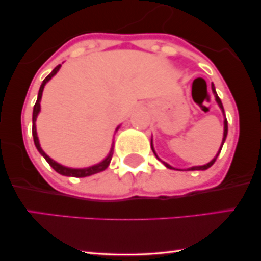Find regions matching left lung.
I'll list each match as a JSON object with an SVG mask.
<instances>
[{
	"label": "left lung",
	"instance_id": "left-lung-1",
	"mask_svg": "<svg viewBox=\"0 0 261 261\" xmlns=\"http://www.w3.org/2000/svg\"><path fill=\"white\" fill-rule=\"evenodd\" d=\"M211 88H212V92H214V94H215V98H216V101H217V103H218V106H220L221 109H222V113L224 114V109H223V106H222V101H221L220 98H218V95H217V93H216V89H215V86H214V83H212ZM227 133H228V124H227V119H224V131H223V140H222V146H223V143H224V140H226V137H227ZM222 146H221V147H220V151H218V153L216 154V157H215L214 160H212L211 162H208L207 164H205V166H199V167H191V168H189L188 170H205V169L210 168V167H211L212 164H214L215 162H216L217 157H218V154H220L221 149H222ZM151 148H152V151H153V153L155 154V152H154V149H153V145H152V140H151ZM155 157H157V154H155ZM157 158H158V157H157ZM163 163H164V162H163ZM164 166H166L167 168H169V169H174V168H173L172 166H169L168 163H164Z\"/></svg>",
	"mask_w": 261,
	"mask_h": 261
}]
</instances>
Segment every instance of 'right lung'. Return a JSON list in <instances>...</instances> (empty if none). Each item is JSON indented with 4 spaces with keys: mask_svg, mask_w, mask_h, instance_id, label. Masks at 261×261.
Returning <instances> with one entry per match:
<instances>
[{
    "mask_svg": "<svg viewBox=\"0 0 261 261\" xmlns=\"http://www.w3.org/2000/svg\"><path fill=\"white\" fill-rule=\"evenodd\" d=\"M60 67H61V65H58L53 70V72L49 74V76L46 77L43 81V83H41L40 86V89H39V93H38V99H37V103H35L34 106V109H33V139H34V143H35V147L39 152H40V154L43 155V157L46 160L47 163L50 164V166L53 167L54 169L56 170V172L60 173V174L62 175H66V176H76V178H83V176H88V175H92V174H95V173H99L101 170L107 169L108 166H109L110 161H112V155H113V146H112V149H110L109 154H108V157L106 158L104 161H101L100 163L98 164H94V166L92 167H88V168H80V169H74V168H68V167H64L61 166V164H59L58 162H55L51 158L49 157L45 152L41 149L40 147V143H39V139H38V134H37V126H35V121H37V116L39 112H40V99H41V95H43V91H44V86L46 85V82H49L50 80H51L53 76H55L56 72L60 70ZM119 128V127H118ZM116 128V130H118Z\"/></svg>",
    "mask_w": 261,
    "mask_h": 261,
    "instance_id": "right-lung-1",
    "label": "right lung"
}]
</instances>
